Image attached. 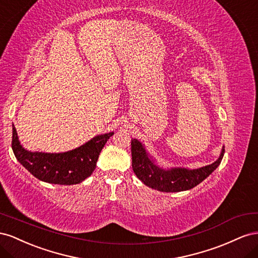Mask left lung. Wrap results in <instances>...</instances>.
I'll return each mask as SVG.
<instances>
[{
  "mask_svg": "<svg viewBox=\"0 0 258 258\" xmlns=\"http://www.w3.org/2000/svg\"><path fill=\"white\" fill-rule=\"evenodd\" d=\"M131 146L134 173L146 186L162 192H179L192 189L216 170L225 153V147H223L219 158L214 163L196 170L183 167H171L166 170L156 163L146 151L145 146L137 139H132Z\"/></svg>",
  "mask_w": 258,
  "mask_h": 258,
  "instance_id": "1",
  "label": "left lung"
}]
</instances>
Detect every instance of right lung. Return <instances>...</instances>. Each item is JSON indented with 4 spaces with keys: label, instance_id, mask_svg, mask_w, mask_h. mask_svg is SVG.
Here are the masks:
<instances>
[{
    "label": "right lung",
    "instance_id": "add662e5",
    "mask_svg": "<svg viewBox=\"0 0 258 258\" xmlns=\"http://www.w3.org/2000/svg\"><path fill=\"white\" fill-rule=\"evenodd\" d=\"M114 133L95 136L79 148L61 153L31 152L20 145L13 124L12 148L15 157L38 179L56 185H76L94 172L99 153Z\"/></svg>",
    "mask_w": 258,
    "mask_h": 258
}]
</instances>
